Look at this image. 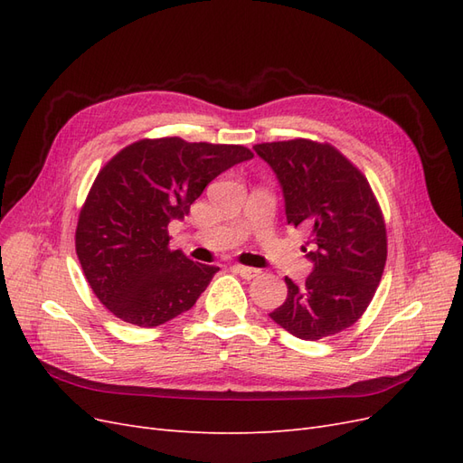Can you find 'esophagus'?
<instances>
[{
  "mask_svg": "<svg viewBox=\"0 0 463 463\" xmlns=\"http://www.w3.org/2000/svg\"><path fill=\"white\" fill-rule=\"evenodd\" d=\"M233 272L240 274V276L245 278V279H253V278H257V276L260 274V270L250 269V266H241V264H235V266H233Z\"/></svg>",
  "mask_w": 463,
  "mask_h": 463,
  "instance_id": "34e87169",
  "label": "esophagus"
}]
</instances>
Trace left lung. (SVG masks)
I'll use <instances>...</instances> for the list:
<instances>
[{"label": "left lung", "instance_id": "left-lung-1", "mask_svg": "<svg viewBox=\"0 0 463 463\" xmlns=\"http://www.w3.org/2000/svg\"><path fill=\"white\" fill-rule=\"evenodd\" d=\"M286 201L288 223L309 233L313 272L286 278L288 298L270 318L301 340L338 334L361 318L381 284L386 226L367 177L328 143L309 138L255 145Z\"/></svg>", "mask_w": 463, "mask_h": 463}]
</instances>
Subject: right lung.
Instances as JSON below:
<instances>
[{
    "label": "right lung",
    "instance_id": "obj_1",
    "mask_svg": "<svg viewBox=\"0 0 463 463\" xmlns=\"http://www.w3.org/2000/svg\"><path fill=\"white\" fill-rule=\"evenodd\" d=\"M250 158L241 145L141 138L98 172L80 208L75 249L108 311L152 328L197 303L220 269L167 247V226L189 214L210 181Z\"/></svg>",
    "mask_w": 463,
    "mask_h": 463
}]
</instances>
